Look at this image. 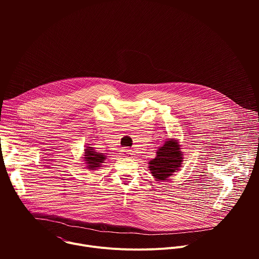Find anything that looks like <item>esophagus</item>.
Listing matches in <instances>:
<instances>
[{
  "label": "esophagus",
  "mask_w": 259,
  "mask_h": 259,
  "mask_svg": "<svg viewBox=\"0 0 259 259\" xmlns=\"http://www.w3.org/2000/svg\"><path fill=\"white\" fill-rule=\"evenodd\" d=\"M121 155L123 157H125V158H130L131 155H132V152L130 150H128V149H124V150L121 151Z\"/></svg>",
  "instance_id": "obj_1"
}]
</instances>
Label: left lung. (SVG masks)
I'll list each match as a JSON object with an SVG mask.
<instances>
[{
    "instance_id": "8db88e82",
    "label": "left lung",
    "mask_w": 259,
    "mask_h": 259,
    "mask_svg": "<svg viewBox=\"0 0 259 259\" xmlns=\"http://www.w3.org/2000/svg\"><path fill=\"white\" fill-rule=\"evenodd\" d=\"M182 159L178 139L170 138L163 146L159 147L156 158L149 163V168L157 181L167 180L168 177L179 170Z\"/></svg>"
}]
</instances>
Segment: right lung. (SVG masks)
I'll list each match as a JSON object with an SVG mask.
<instances>
[{
  "label": "right lung",
  "instance_id": "1",
  "mask_svg": "<svg viewBox=\"0 0 259 259\" xmlns=\"http://www.w3.org/2000/svg\"><path fill=\"white\" fill-rule=\"evenodd\" d=\"M84 161L86 164V168L89 170H96L99 167H101V164L104 163L103 161L105 160L106 156L96 153L92 146H86L85 153H84Z\"/></svg>",
  "mask_w": 259,
  "mask_h": 259
}]
</instances>
